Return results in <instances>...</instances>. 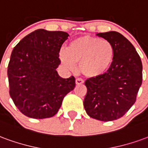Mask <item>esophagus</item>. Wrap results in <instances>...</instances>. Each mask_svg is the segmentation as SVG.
<instances>
[{"label": "esophagus", "mask_w": 148, "mask_h": 148, "mask_svg": "<svg viewBox=\"0 0 148 148\" xmlns=\"http://www.w3.org/2000/svg\"><path fill=\"white\" fill-rule=\"evenodd\" d=\"M84 83V80L82 79V78H77L76 79V84L77 85H82V84Z\"/></svg>", "instance_id": "obj_1"}]
</instances>
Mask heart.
<instances>
[{
    "label": "heart",
    "instance_id": "obj_1",
    "mask_svg": "<svg viewBox=\"0 0 148 148\" xmlns=\"http://www.w3.org/2000/svg\"><path fill=\"white\" fill-rule=\"evenodd\" d=\"M114 56V47L111 42L88 36L73 39L68 51L62 49L59 52V58L66 67L74 71L76 63H80V71L89 77L105 74L112 64Z\"/></svg>",
    "mask_w": 148,
    "mask_h": 148
}]
</instances>
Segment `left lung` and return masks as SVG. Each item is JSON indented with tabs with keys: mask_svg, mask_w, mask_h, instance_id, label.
<instances>
[{
	"mask_svg": "<svg viewBox=\"0 0 148 148\" xmlns=\"http://www.w3.org/2000/svg\"><path fill=\"white\" fill-rule=\"evenodd\" d=\"M97 36L111 42L114 60L105 74L86 81L84 108L93 119L114 121L122 117L136 102L143 80V66L133 45L121 33L109 32Z\"/></svg>",
	"mask_w": 148,
	"mask_h": 148,
	"instance_id": "left-lung-1",
	"label": "left lung"
}]
</instances>
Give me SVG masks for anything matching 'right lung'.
Masks as SVG:
<instances>
[{
  "mask_svg": "<svg viewBox=\"0 0 148 148\" xmlns=\"http://www.w3.org/2000/svg\"><path fill=\"white\" fill-rule=\"evenodd\" d=\"M69 34L38 29L23 38L12 50L8 66L9 94L15 106L34 119L51 117L64 97L75 87V78H62L56 69L59 51Z\"/></svg>",
  "mask_w": 148,
  "mask_h": 148,
  "instance_id": "right-lung-1",
  "label": "right lung"
}]
</instances>
